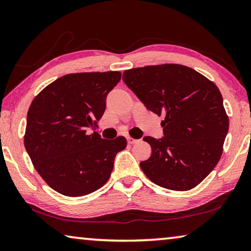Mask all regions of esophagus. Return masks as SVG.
Masks as SVG:
<instances>
[{
	"label": "esophagus",
	"instance_id": "esophagus-1",
	"mask_svg": "<svg viewBox=\"0 0 251 251\" xmlns=\"http://www.w3.org/2000/svg\"><path fill=\"white\" fill-rule=\"evenodd\" d=\"M127 142H128V144H130V145H133V144H136L138 142V139H135L133 137H127Z\"/></svg>",
	"mask_w": 251,
	"mask_h": 251
}]
</instances>
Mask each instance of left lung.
I'll list each match as a JSON object with an SVG mask.
<instances>
[{
  "label": "left lung",
  "instance_id": "1",
  "mask_svg": "<svg viewBox=\"0 0 251 251\" xmlns=\"http://www.w3.org/2000/svg\"><path fill=\"white\" fill-rule=\"evenodd\" d=\"M123 80L147 109L164 117V137H144L151 147L150 158L141 163L144 174L178 192L201 184L218 164L229 128L218 87L180 64L127 70Z\"/></svg>",
  "mask_w": 251,
  "mask_h": 251
}]
</instances>
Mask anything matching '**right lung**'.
Segmentation results:
<instances>
[{
	"mask_svg": "<svg viewBox=\"0 0 251 251\" xmlns=\"http://www.w3.org/2000/svg\"><path fill=\"white\" fill-rule=\"evenodd\" d=\"M121 72L67 74L42 90L29 106L24 145L34 168L55 192L85 196L106 184L126 138L103 139L95 130L106 96Z\"/></svg>",
	"mask_w": 251,
	"mask_h": 251,
	"instance_id": "right-lung-1",
	"label": "right lung"
}]
</instances>
